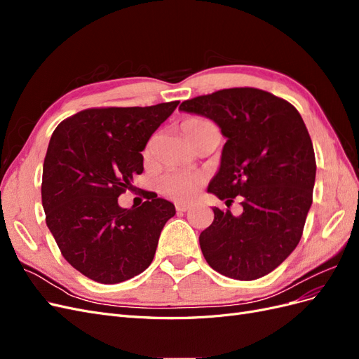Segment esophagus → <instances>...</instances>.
I'll return each mask as SVG.
<instances>
[{"instance_id": "1", "label": "esophagus", "mask_w": 359, "mask_h": 359, "mask_svg": "<svg viewBox=\"0 0 359 359\" xmlns=\"http://www.w3.org/2000/svg\"><path fill=\"white\" fill-rule=\"evenodd\" d=\"M190 206H191L190 203H175V208H177V211H180V212L189 211Z\"/></svg>"}]
</instances>
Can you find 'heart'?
I'll use <instances>...</instances> for the list:
<instances>
[{
  "label": "heart",
  "mask_w": 359,
  "mask_h": 359,
  "mask_svg": "<svg viewBox=\"0 0 359 359\" xmlns=\"http://www.w3.org/2000/svg\"><path fill=\"white\" fill-rule=\"evenodd\" d=\"M210 123L205 121L202 118H190L187 121L182 123V132L187 139L203 126H208ZM203 178L199 172H189V170H170L161 175L158 181L160 190L166 194V196L175 199V201H190L198 194Z\"/></svg>",
  "instance_id": "heart-1"
}]
</instances>
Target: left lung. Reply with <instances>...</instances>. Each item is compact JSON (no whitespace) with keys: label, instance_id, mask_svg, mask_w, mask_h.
<instances>
[{"label":"left lung","instance_id":"obj_1","mask_svg":"<svg viewBox=\"0 0 359 359\" xmlns=\"http://www.w3.org/2000/svg\"><path fill=\"white\" fill-rule=\"evenodd\" d=\"M227 137L208 186L227 208L240 199L241 215L212 208L199 236L208 265L226 277L256 280L274 271L298 245L313 202L316 158L297 107L259 88H229L182 102Z\"/></svg>","mask_w":359,"mask_h":359}]
</instances>
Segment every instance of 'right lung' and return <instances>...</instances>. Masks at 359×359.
Here are the masks:
<instances>
[{
    "label": "right lung",
    "instance_id": "add662e5",
    "mask_svg": "<svg viewBox=\"0 0 359 359\" xmlns=\"http://www.w3.org/2000/svg\"><path fill=\"white\" fill-rule=\"evenodd\" d=\"M180 102L145 107H90L53 130L43 163L41 203L64 259L94 281L116 285L153 262L169 201L147 191L137 208L118 198L135 191L142 151Z\"/></svg>",
    "mask_w": 359,
    "mask_h": 359
}]
</instances>
